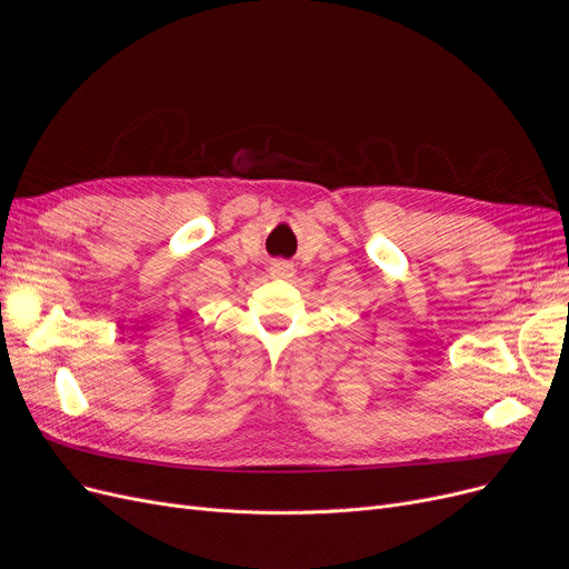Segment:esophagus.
<instances>
[{"instance_id": "1", "label": "esophagus", "mask_w": 569, "mask_h": 569, "mask_svg": "<svg viewBox=\"0 0 569 569\" xmlns=\"http://www.w3.org/2000/svg\"><path fill=\"white\" fill-rule=\"evenodd\" d=\"M269 274H272V279H288L292 277V264L283 260H274L272 267H269Z\"/></svg>"}]
</instances>
